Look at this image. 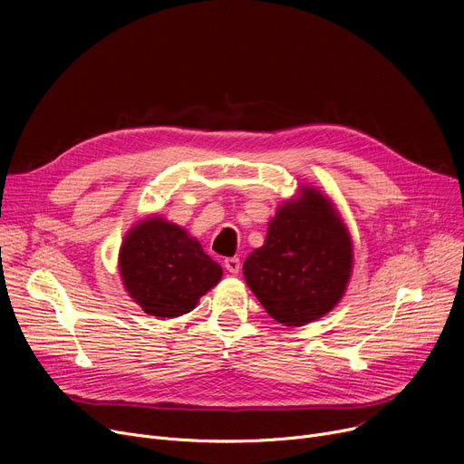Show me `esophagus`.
<instances>
[{
    "mask_svg": "<svg viewBox=\"0 0 464 464\" xmlns=\"http://www.w3.org/2000/svg\"><path fill=\"white\" fill-rule=\"evenodd\" d=\"M224 266H226L227 273L238 275V271H240V259H238V257H227V259L224 261Z\"/></svg>",
    "mask_w": 464,
    "mask_h": 464,
    "instance_id": "1",
    "label": "esophagus"
}]
</instances>
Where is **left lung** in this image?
I'll list each match as a JSON object with an SVG mask.
<instances>
[{"mask_svg":"<svg viewBox=\"0 0 464 464\" xmlns=\"http://www.w3.org/2000/svg\"><path fill=\"white\" fill-rule=\"evenodd\" d=\"M353 271V242L334 203L314 186L284 201L266 227L263 246L242 275L266 314L301 327L329 314L344 297Z\"/></svg>","mask_w":464,"mask_h":464,"instance_id":"left-lung-1","label":"left lung"}]
</instances>
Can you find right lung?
I'll return each instance as SVG.
<instances>
[{
  "label": "right lung",
  "instance_id": "add662e5",
  "mask_svg": "<svg viewBox=\"0 0 464 464\" xmlns=\"http://www.w3.org/2000/svg\"><path fill=\"white\" fill-rule=\"evenodd\" d=\"M118 269L128 295L158 320L191 312L224 275L198 238L160 214L139 219L126 233Z\"/></svg>",
  "mask_w": 464,
  "mask_h": 464
}]
</instances>
